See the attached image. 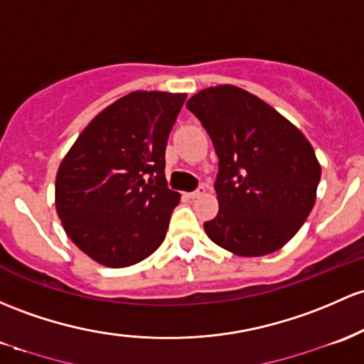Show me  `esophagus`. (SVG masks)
<instances>
[{
	"label": "esophagus",
	"instance_id": "1",
	"mask_svg": "<svg viewBox=\"0 0 364 364\" xmlns=\"http://www.w3.org/2000/svg\"><path fill=\"white\" fill-rule=\"evenodd\" d=\"M203 193H205V188H203V186H200V188H198V190H195V191H190V193H186V197H188V198H191V200H193V198H198V197H202Z\"/></svg>",
	"mask_w": 364,
	"mask_h": 364
}]
</instances>
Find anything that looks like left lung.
<instances>
[{"mask_svg":"<svg viewBox=\"0 0 364 364\" xmlns=\"http://www.w3.org/2000/svg\"><path fill=\"white\" fill-rule=\"evenodd\" d=\"M186 109L219 159V210L203 225L207 237L240 257L277 252L316 202L321 166L309 139L264 100L233 85L198 91Z\"/></svg>","mask_w":364,"mask_h":364,"instance_id":"1","label":"left lung"}]
</instances>
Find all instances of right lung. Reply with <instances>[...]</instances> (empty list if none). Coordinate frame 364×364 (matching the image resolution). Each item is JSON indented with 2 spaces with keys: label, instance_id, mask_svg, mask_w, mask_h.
Returning a JSON list of instances; mask_svg holds the SVG:
<instances>
[{
  "label": "right lung",
  "instance_id": "right-lung-1",
  "mask_svg": "<svg viewBox=\"0 0 364 364\" xmlns=\"http://www.w3.org/2000/svg\"><path fill=\"white\" fill-rule=\"evenodd\" d=\"M186 93L133 91L82 129L60 162L55 207L67 237L107 267L161 247L178 191L166 186V146Z\"/></svg>",
  "mask_w": 364,
  "mask_h": 364
}]
</instances>
